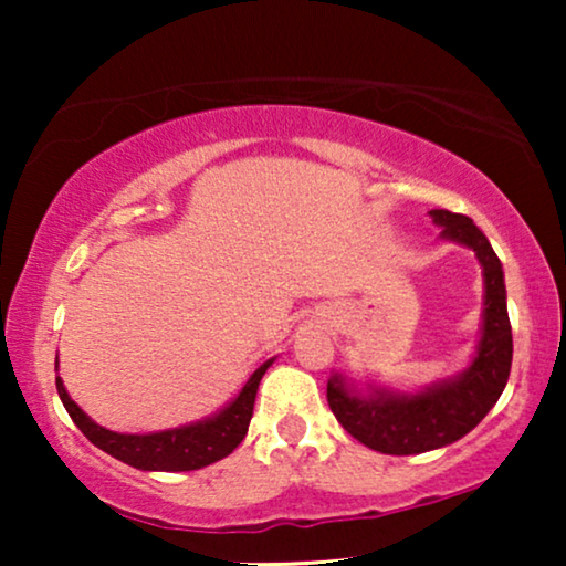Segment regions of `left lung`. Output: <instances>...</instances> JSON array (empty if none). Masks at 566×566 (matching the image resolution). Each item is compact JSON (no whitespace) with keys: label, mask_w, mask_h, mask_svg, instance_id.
Listing matches in <instances>:
<instances>
[{"label":"left lung","mask_w":566,"mask_h":566,"mask_svg":"<svg viewBox=\"0 0 566 566\" xmlns=\"http://www.w3.org/2000/svg\"><path fill=\"white\" fill-rule=\"evenodd\" d=\"M448 242L474 250L484 275V319L476 355L455 378L428 389L405 394L374 386L368 394L355 389L343 374L327 381V401L337 422L363 446L389 455H412L451 446L484 420L497 405L513 366V329L507 316V293L502 262L490 239L469 216L443 208L430 211Z\"/></svg>","instance_id":"1"}]
</instances>
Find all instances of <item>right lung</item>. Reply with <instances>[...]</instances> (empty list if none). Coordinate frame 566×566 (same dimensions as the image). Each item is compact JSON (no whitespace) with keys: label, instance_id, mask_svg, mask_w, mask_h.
<instances>
[{"label":"right lung","instance_id":"obj_1","mask_svg":"<svg viewBox=\"0 0 566 566\" xmlns=\"http://www.w3.org/2000/svg\"><path fill=\"white\" fill-rule=\"evenodd\" d=\"M275 358L262 363L254 374L247 378L242 391L229 401L219 412L206 417V420L182 424V428L146 432V436H128V432H113L90 420L82 412L80 405L69 397L64 381L56 376L59 397L64 401L69 417H72L76 428H80L92 446L99 451L111 453L128 467L142 471H196L208 463H216L234 451L247 436L250 428L254 397H258V386L265 376V370L273 366ZM59 368V366H56Z\"/></svg>","mask_w":566,"mask_h":566}]
</instances>
